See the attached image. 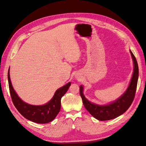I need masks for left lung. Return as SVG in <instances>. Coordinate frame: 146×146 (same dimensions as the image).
I'll use <instances>...</instances> for the list:
<instances>
[{"label":"left lung","mask_w":146,"mask_h":146,"mask_svg":"<svg viewBox=\"0 0 146 146\" xmlns=\"http://www.w3.org/2000/svg\"><path fill=\"white\" fill-rule=\"evenodd\" d=\"M130 52L134 64V71L127 88L117 100L107 105L92 103L88 100L83 94V86H80V94L85 108L93 117L98 120L104 121L115 119L127 110L134 100L138 81L139 68L134 55L131 50Z\"/></svg>","instance_id":"obj_1"}]
</instances>
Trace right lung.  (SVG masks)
Instances as JSON below:
<instances>
[{"label": "right lung", "instance_id": "1", "mask_svg": "<svg viewBox=\"0 0 146 146\" xmlns=\"http://www.w3.org/2000/svg\"><path fill=\"white\" fill-rule=\"evenodd\" d=\"M10 69L8 71V82L12 100L17 110L27 120L38 123H47L53 120L60 112L61 99L71 85L69 82L55 92L53 97L47 104L34 105L26 103L17 95L12 86L10 78Z\"/></svg>", "mask_w": 146, "mask_h": 146}]
</instances>
